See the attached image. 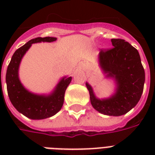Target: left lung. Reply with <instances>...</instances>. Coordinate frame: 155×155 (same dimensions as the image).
Returning <instances> with one entry per match:
<instances>
[{"instance_id": "left-lung-1", "label": "left lung", "mask_w": 155, "mask_h": 155, "mask_svg": "<svg viewBox=\"0 0 155 155\" xmlns=\"http://www.w3.org/2000/svg\"><path fill=\"white\" fill-rule=\"evenodd\" d=\"M111 42L113 48L101 50L98 59L106 77L115 81V93L99 99L87 82L86 87L96 110L104 115L118 117L127 113L139 101L144 87L145 71L136 48L120 38H113Z\"/></svg>"}]
</instances>
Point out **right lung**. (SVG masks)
I'll list each match as a JSON object with an SVG mask.
<instances>
[{
	"label": "right lung",
	"instance_id": "add662e5",
	"mask_svg": "<svg viewBox=\"0 0 155 155\" xmlns=\"http://www.w3.org/2000/svg\"><path fill=\"white\" fill-rule=\"evenodd\" d=\"M56 38H36L18 48L13 55L6 71L7 91L11 103L17 110L33 120H42L55 115L62 108L64 101V94L71 81V76H64L59 80L54 89L49 95L35 94L28 91L21 83L18 70L23 56L33 43L56 41Z\"/></svg>",
	"mask_w": 155,
	"mask_h": 155
}]
</instances>
